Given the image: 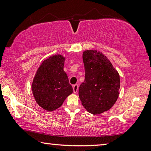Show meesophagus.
<instances>
[{"instance_id":"1","label":"esophagus","mask_w":151,"mask_h":151,"mask_svg":"<svg viewBox=\"0 0 151 151\" xmlns=\"http://www.w3.org/2000/svg\"><path fill=\"white\" fill-rule=\"evenodd\" d=\"M73 92L74 93H77V91L78 90V85H75L73 86Z\"/></svg>"}]
</instances>
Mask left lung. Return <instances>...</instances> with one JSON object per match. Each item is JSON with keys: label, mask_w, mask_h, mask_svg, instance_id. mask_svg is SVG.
<instances>
[{"label": "left lung", "mask_w": 151, "mask_h": 151, "mask_svg": "<svg viewBox=\"0 0 151 151\" xmlns=\"http://www.w3.org/2000/svg\"><path fill=\"white\" fill-rule=\"evenodd\" d=\"M83 59L85 78L79 86V98L88 112L101 114L111 109L118 99L120 76L102 52L85 50Z\"/></svg>", "instance_id": "8db88e82"}]
</instances>
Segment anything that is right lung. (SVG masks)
<instances>
[{
    "label": "right lung",
    "instance_id": "right-lung-1",
    "mask_svg": "<svg viewBox=\"0 0 151 151\" xmlns=\"http://www.w3.org/2000/svg\"><path fill=\"white\" fill-rule=\"evenodd\" d=\"M65 60L60 55L50 57L43 61L33 79L32 91L35 100L47 111L59 108L73 92L63 70Z\"/></svg>",
    "mask_w": 151,
    "mask_h": 151
}]
</instances>
